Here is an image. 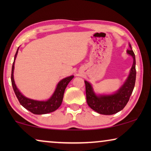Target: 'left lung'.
Listing matches in <instances>:
<instances>
[{"mask_svg": "<svg viewBox=\"0 0 151 151\" xmlns=\"http://www.w3.org/2000/svg\"><path fill=\"white\" fill-rule=\"evenodd\" d=\"M129 47L130 49H128L127 53L133 58V65L124 83L116 92L112 94L97 95L90 82L84 80L87 104L93 110L100 114L113 115L122 111L129 102L133 93L136 79V62L135 53L130 43Z\"/></svg>", "mask_w": 151, "mask_h": 151, "instance_id": "8db88e82", "label": "left lung"}]
</instances>
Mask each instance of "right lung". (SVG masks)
Returning <instances> with one entry per match:
<instances>
[{
  "label": "right lung",
  "instance_id": "obj_1",
  "mask_svg": "<svg viewBox=\"0 0 151 151\" xmlns=\"http://www.w3.org/2000/svg\"><path fill=\"white\" fill-rule=\"evenodd\" d=\"M18 49H19V47H18L17 51H16L15 56H14V60L12 69L11 80L12 87H13L14 93H15L16 96L17 97L20 104L24 108L27 109L30 112L36 115L47 114V113L53 112V111L57 110L61 105L62 102H63L64 93H65L66 87H67L68 84L69 83V82L73 79L74 76H71L61 80L58 82V84H57L55 91L53 92L52 96H51L50 98L46 101H38L27 98V97L24 96L20 92V91L18 90V88L16 85L14 78V64H15V60L18 52Z\"/></svg>",
  "mask_w": 151,
  "mask_h": 151
}]
</instances>
